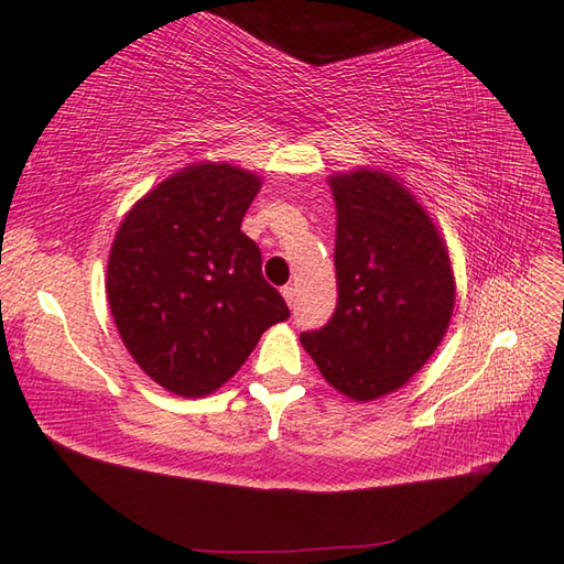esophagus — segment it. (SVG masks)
<instances>
[{
    "label": "esophagus",
    "instance_id": "1",
    "mask_svg": "<svg viewBox=\"0 0 564 564\" xmlns=\"http://www.w3.org/2000/svg\"><path fill=\"white\" fill-rule=\"evenodd\" d=\"M282 296H284V301H286V305H289V308H292V305H294V301H296V289H294L292 284H286V286H282Z\"/></svg>",
    "mask_w": 564,
    "mask_h": 564
}]
</instances>
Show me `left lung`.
<instances>
[{
  "label": "left lung",
  "mask_w": 564,
  "mask_h": 564,
  "mask_svg": "<svg viewBox=\"0 0 564 564\" xmlns=\"http://www.w3.org/2000/svg\"><path fill=\"white\" fill-rule=\"evenodd\" d=\"M338 303L301 346L340 395L400 390L445 338L456 301L449 249L416 195L383 169L329 176Z\"/></svg>",
  "instance_id": "left-lung-1"
}]
</instances>
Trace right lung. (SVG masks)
Segmentation results:
<instances>
[{
    "instance_id": "1",
    "label": "right lung",
    "mask_w": 564,
    "mask_h": 564,
    "mask_svg": "<svg viewBox=\"0 0 564 564\" xmlns=\"http://www.w3.org/2000/svg\"><path fill=\"white\" fill-rule=\"evenodd\" d=\"M261 176L228 162L183 166L119 224L106 294L119 338L148 377L181 398L228 383L289 308L240 230Z\"/></svg>"
}]
</instances>
